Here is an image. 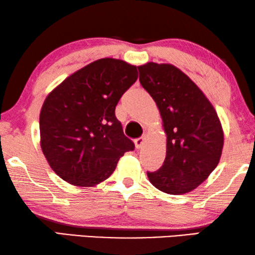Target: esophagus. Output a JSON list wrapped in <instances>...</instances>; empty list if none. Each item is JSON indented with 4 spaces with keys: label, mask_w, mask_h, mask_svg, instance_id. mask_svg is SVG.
<instances>
[{
    "label": "esophagus",
    "mask_w": 255,
    "mask_h": 255,
    "mask_svg": "<svg viewBox=\"0 0 255 255\" xmlns=\"http://www.w3.org/2000/svg\"><path fill=\"white\" fill-rule=\"evenodd\" d=\"M145 140H147V136H145V135H142L141 137H139V139H136V140H135V147H136L137 149H140V148L142 147V145L144 144Z\"/></svg>",
    "instance_id": "obj_1"
}]
</instances>
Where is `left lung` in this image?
Masks as SVG:
<instances>
[{"instance_id": "obj_1", "label": "left lung", "mask_w": 255, "mask_h": 255, "mask_svg": "<svg viewBox=\"0 0 255 255\" xmlns=\"http://www.w3.org/2000/svg\"><path fill=\"white\" fill-rule=\"evenodd\" d=\"M140 83L155 100L166 133V158L160 169L147 173L167 194H185L209 177L224 147L217 112L202 90L176 66L148 62L137 66Z\"/></svg>"}]
</instances>
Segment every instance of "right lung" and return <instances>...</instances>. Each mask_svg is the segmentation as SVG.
<instances>
[{
  "mask_svg": "<svg viewBox=\"0 0 255 255\" xmlns=\"http://www.w3.org/2000/svg\"><path fill=\"white\" fill-rule=\"evenodd\" d=\"M136 79L135 65L100 58L48 94L39 115L40 148L62 179L74 186L97 185L111 176L124 152L134 149L115 107Z\"/></svg>",
  "mask_w": 255,
  "mask_h": 255,
  "instance_id": "obj_1",
  "label": "right lung"
}]
</instances>
